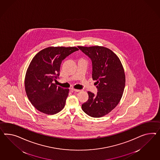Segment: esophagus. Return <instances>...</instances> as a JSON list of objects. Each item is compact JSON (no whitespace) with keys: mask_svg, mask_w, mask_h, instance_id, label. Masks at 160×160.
<instances>
[{"mask_svg":"<svg viewBox=\"0 0 160 160\" xmlns=\"http://www.w3.org/2000/svg\"><path fill=\"white\" fill-rule=\"evenodd\" d=\"M72 91H73V92H80V90H78V89H75V88H72Z\"/></svg>","mask_w":160,"mask_h":160,"instance_id":"34e87169","label":"esophagus"}]
</instances>
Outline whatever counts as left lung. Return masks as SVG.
Returning a JSON list of instances; mask_svg holds the SVG:
<instances>
[{"label": "left lung", "instance_id": "1", "mask_svg": "<svg viewBox=\"0 0 160 160\" xmlns=\"http://www.w3.org/2000/svg\"><path fill=\"white\" fill-rule=\"evenodd\" d=\"M78 48L92 61V78L98 89L97 94L88 91V99L82 111L93 118L104 117L121 101L125 86V74L119 58L111 49L100 46Z\"/></svg>", "mask_w": 160, "mask_h": 160}]
</instances>
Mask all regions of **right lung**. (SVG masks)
I'll return each mask as SVG.
<instances>
[{
  "label": "right lung",
  "instance_id": "right-lung-1",
  "mask_svg": "<svg viewBox=\"0 0 160 160\" xmlns=\"http://www.w3.org/2000/svg\"><path fill=\"white\" fill-rule=\"evenodd\" d=\"M76 47H50L37 53L26 72L25 90L31 103L38 111L54 115L65 107L69 89L57 86L53 81L59 76L62 61Z\"/></svg>",
  "mask_w": 160,
  "mask_h": 160
}]
</instances>
